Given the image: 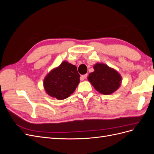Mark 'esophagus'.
Returning <instances> with one entry per match:
<instances>
[{"instance_id":"1","label":"esophagus","mask_w":154,"mask_h":154,"mask_svg":"<svg viewBox=\"0 0 154 154\" xmlns=\"http://www.w3.org/2000/svg\"><path fill=\"white\" fill-rule=\"evenodd\" d=\"M87 74H84V75H82L81 77H80L81 80H84V79L87 78Z\"/></svg>"}]
</instances>
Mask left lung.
Wrapping results in <instances>:
<instances>
[{
	"label": "left lung",
	"instance_id": "obj_1",
	"mask_svg": "<svg viewBox=\"0 0 154 154\" xmlns=\"http://www.w3.org/2000/svg\"><path fill=\"white\" fill-rule=\"evenodd\" d=\"M94 69L87 78L96 91L102 94L109 95L118 89L122 78L118 71L102 63L94 65Z\"/></svg>",
	"mask_w": 154,
	"mask_h": 154
}]
</instances>
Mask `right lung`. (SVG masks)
Listing matches in <instances>:
<instances>
[{
    "mask_svg": "<svg viewBox=\"0 0 154 154\" xmlns=\"http://www.w3.org/2000/svg\"><path fill=\"white\" fill-rule=\"evenodd\" d=\"M80 83V74L76 67L66 61L48 74L44 80L47 94L62 100L66 99L75 91Z\"/></svg>",
    "mask_w": 154,
    "mask_h": 154,
    "instance_id": "add662e5",
    "label": "right lung"
}]
</instances>
